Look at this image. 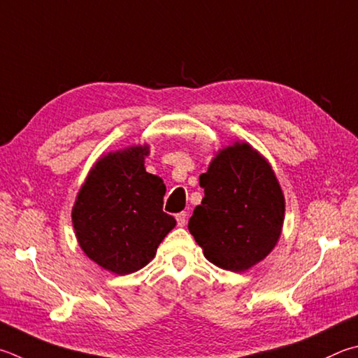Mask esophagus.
<instances>
[{
	"label": "esophagus",
	"mask_w": 358,
	"mask_h": 358,
	"mask_svg": "<svg viewBox=\"0 0 358 358\" xmlns=\"http://www.w3.org/2000/svg\"><path fill=\"white\" fill-rule=\"evenodd\" d=\"M177 224H178V227H185L186 225V220H187V214L185 213V211H181V213H178L177 216Z\"/></svg>",
	"instance_id": "obj_1"
}]
</instances>
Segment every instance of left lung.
I'll return each mask as SVG.
<instances>
[{
    "instance_id": "1",
    "label": "left lung",
    "mask_w": 358,
    "mask_h": 358,
    "mask_svg": "<svg viewBox=\"0 0 358 358\" xmlns=\"http://www.w3.org/2000/svg\"><path fill=\"white\" fill-rule=\"evenodd\" d=\"M205 197L187 224L208 262L243 272L274 249L285 199L271 166L243 142L220 150L200 175Z\"/></svg>"
}]
</instances>
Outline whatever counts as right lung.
Wrapping results in <instances>:
<instances>
[{
	"label": "right lung",
	"mask_w": 358,
	"mask_h": 358,
	"mask_svg": "<svg viewBox=\"0 0 358 358\" xmlns=\"http://www.w3.org/2000/svg\"><path fill=\"white\" fill-rule=\"evenodd\" d=\"M148 147H129L96 161L78 192L71 220L84 253L119 275L150 263L177 220L162 211L166 186L145 171Z\"/></svg>",
	"instance_id": "right-lung-1"
}]
</instances>
